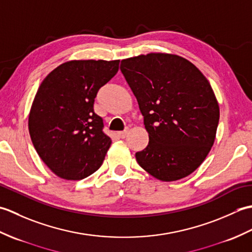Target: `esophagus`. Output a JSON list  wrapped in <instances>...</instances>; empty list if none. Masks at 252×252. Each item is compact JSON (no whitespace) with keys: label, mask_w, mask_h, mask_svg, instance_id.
<instances>
[{"label":"esophagus","mask_w":252,"mask_h":252,"mask_svg":"<svg viewBox=\"0 0 252 252\" xmlns=\"http://www.w3.org/2000/svg\"><path fill=\"white\" fill-rule=\"evenodd\" d=\"M126 134H127V130L118 132V135H119V137H121V138H125L126 136Z\"/></svg>","instance_id":"obj_1"}]
</instances>
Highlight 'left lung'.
Instances as JSON below:
<instances>
[{"instance_id":"left-lung-1","label":"left lung","mask_w":252,"mask_h":252,"mask_svg":"<svg viewBox=\"0 0 252 252\" xmlns=\"http://www.w3.org/2000/svg\"><path fill=\"white\" fill-rule=\"evenodd\" d=\"M120 70L137 99L149 142L136 161L160 181L183 179L215 143L220 109L206 77L185 58L163 53L126 58Z\"/></svg>"}]
</instances>
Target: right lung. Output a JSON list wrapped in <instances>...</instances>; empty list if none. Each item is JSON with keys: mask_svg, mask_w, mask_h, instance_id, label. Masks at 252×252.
<instances>
[{"mask_svg": "<svg viewBox=\"0 0 252 252\" xmlns=\"http://www.w3.org/2000/svg\"><path fill=\"white\" fill-rule=\"evenodd\" d=\"M120 61H70L42 81L29 114V133L40 158L62 179L82 180L98 170L111 144L95 114L98 90Z\"/></svg>", "mask_w": 252, "mask_h": 252, "instance_id": "obj_1", "label": "right lung"}]
</instances>
